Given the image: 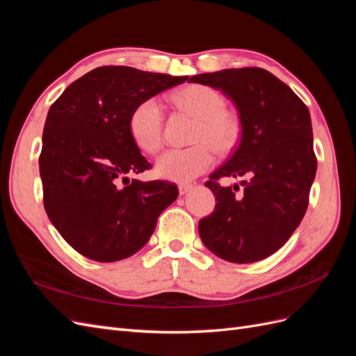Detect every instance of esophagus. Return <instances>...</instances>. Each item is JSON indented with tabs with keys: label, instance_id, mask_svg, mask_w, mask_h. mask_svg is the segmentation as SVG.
Wrapping results in <instances>:
<instances>
[{
	"label": "esophagus",
	"instance_id": "1",
	"mask_svg": "<svg viewBox=\"0 0 356 356\" xmlns=\"http://www.w3.org/2000/svg\"><path fill=\"white\" fill-rule=\"evenodd\" d=\"M191 188H193L191 184H179V186H178V191H179L181 196L187 195V193H188Z\"/></svg>",
	"mask_w": 356,
	"mask_h": 356
}]
</instances>
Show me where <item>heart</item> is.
Returning a JSON list of instances; mask_svg holds the SVG:
<instances>
[{"instance_id":"1","label":"heart","mask_w":356,"mask_h":356,"mask_svg":"<svg viewBox=\"0 0 356 356\" xmlns=\"http://www.w3.org/2000/svg\"><path fill=\"white\" fill-rule=\"evenodd\" d=\"M175 102L184 111L199 118L193 143L188 148H170L156 161L160 178L174 182H188L212 168L215 152L227 154L238 145L241 122L225 111L224 96L209 86L195 84L177 92ZM163 110L156 99L139 102L129 118V131L144 152L156 153L163 144Z\"/></svg>"}]
</instances>
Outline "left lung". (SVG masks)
I'll return each mask as SVG.
<instances>
[{
	"mask_svg": "<svg viewBox=\"0 0 356 356\" xmlns=\"http://www.w3.org/2000/svg\"><path fill=\"white\" fill-rule=\"evenodd\" d=\"M221 90L239 113L242 136L225 163L204 182L215 211L199 221L200 239L230 263H254L272 255L303 220L316 175L314 132L305 102L263 68H232L193 75ZM227 176H248L241 193L222 188Z\"/></svg>",
	"mask_w": 356,
	"mask_h": 356,
	"instance_id": "1",
	"label": "left lung"
}]
</instances>
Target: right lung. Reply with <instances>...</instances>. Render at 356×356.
<instances>
[{
    "instance_id": "1",
    "label": "right lung",
    "mask_w": 356,
    "mask_h": 356,
    "mask_svg": "<svg viewBox=\"0 0 356 356\" xmlns=\"http://www.w3.org/2000/svg\"><path fill=\"white\" fill-rule=\"evenodd\" d=\"M187 77L99 67L50 106L40 154L44 209L75 251L111 263L149 241L159 215L178 197L168 181H129L152 168L129 131L135 106Z\"/></svg>"
}]
</instances>
